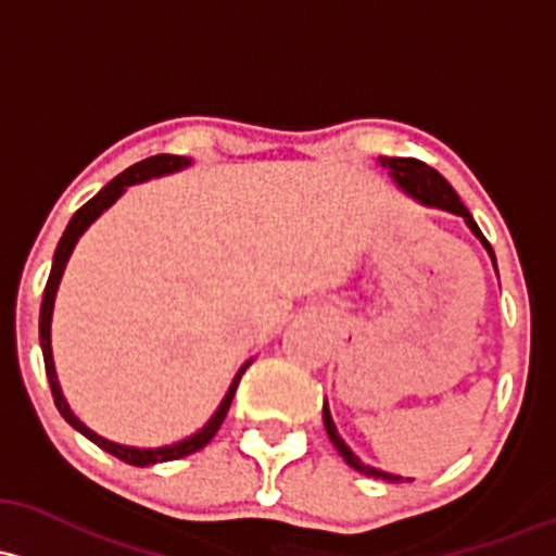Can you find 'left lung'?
Masks as SVG:
<instances>
[{"label":"left lung","instance_id":"1","mask_svg":"<svg viewBox=\"0 0 556 556\" xmlns=\"http://www.w3.org/2000/svg\"><path fill=\"white\" fill-rule=\"evenodd\" d=\"M380 166L388 170L390 179L399 185L401 192L408 194L412 200H417L419 205H425V208L448 211V213H454V216L465 218L469 231H472V235L480 240V245L488 250V255H491V261H493V268H496V255H493V248L488 245L483 231H480L478 224H475L472 213L465 208V203H462L459 194L454 192V187H451L448 181L443 179V176L438 174L435 168L425 166L422 161H414V157H380ZM496 274H498V268H496ZM321 419H325L327 435H329V441H332V446L338 448V454L343 456V459L353 469H358V472L367 475V478L388 480V483H401V480H404L401 475H390V472H382V469H377V467L364 465V462L358 459V456L345 446V441L340 438L338 427H334V422H332V414H329L327 401H325V414H321Z\"/></svg>","mask_w":556,"mask_h":556}]
</instances>
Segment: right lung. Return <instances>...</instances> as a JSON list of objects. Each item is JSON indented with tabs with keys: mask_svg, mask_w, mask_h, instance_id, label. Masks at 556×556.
<instances>
[{
	"mask_svg": "<svg viewBox=\"0 0 556 556\" xmlns=\"http://www.w3.org/2000/svg\"><path fill=\"white\" fill-rule=\"evenodd\" d=\"M187 166H192V161H189V157H181V155H152V157H148V161L134 163L131 168L124 170V174L115 176V179L110 181V185L102 187L100 192H97L87 205H81V208L73 213L68 227H65L63 237H60L58 250H54L52 271H50V279H47L45 298H41L39 343H41V353H45V369H47V377H50L54 406H58V412L63 414V419L73 427V430H78V432H81V435H87L91 443H97V446H100L102 451H108V454L118 456L121 462H126V465H134V467H148V465H157V462L181 459V456H189V454H194V451L208 446V443L213 441V435H216V432H218V427H222L224 417H227V412H229V406H231V399H235L237 386H240V377L245 375V369L250 367V362L242 364L240 371H237V375H235V380H231L227 395H224L222 404H218L216 412H213V417L203 427H200V430L194 432V435L185 438V441L170 443V446H161V448H137V446H124V443H113V441H108V438L97 435V432L91 430V427L84 425L81 419H78L76 414L71 412L68 401H65V395H63V388H60V382H58V371H54V358H52V311H54V295H58L60 279H63V271H65V266H68V258H71L73 248H76L78 237H81L84 231H87L91 224H94L97 218H100L102 213H105L110 205H113L115 200H118L121 194L126 192V187L142 185V181L157 179V176L176 174V170H181V168H187Z\"/></svg>",
	"mask_w": 556,
	"mask_h": 556,
	"instance_id": "1",
	"label": "right lung"
}]
</instances>
